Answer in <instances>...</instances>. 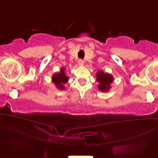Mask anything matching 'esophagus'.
I'll return each instance as SVG.
<instances>
[{"label": "esophagus", "mask_w": 158, "mask_h": 158, "mask_svg": "<svg viewBox=\"0 0 158 158\" xmlns=\"http://www.w3.org/2000/svg\"><path fill=\"white\" fill-rule=\"evenodd\" d=\"M78 63H79V65H83V64H84V63H85V62H84V60H79V61H78Z\"/></svg>", "instance_id": "1"}]
</instances>
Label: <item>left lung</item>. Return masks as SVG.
Wrapping results in <instances>:
<instances>
[{"mask_svg": "<svg viewBox=\"0 0 158 158\" xmlns=\"http://www.w3.org/2000/svg\"><path fill=\"white\" fill-rule=\"evenodd\" d=\"M96 80L99 82L98 85V90L102 92H107L111 87L110 85L113 81V77L110 73L99 71L96 73Z\"/></svg>", "mask_w": 158, "mask_h": 158, "instance_id": "8db88e82", "label": "left lung"}]
</instances>
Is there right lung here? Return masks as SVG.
Segmentation results:
<instances>
[{"instance_id":"obj_1","label":"right lung","mask_w":158,"mask_h":158,"mask_svg":"<svg viewBox=\"0 0 158 158\" xmlns=\"http://www.w3.org/2000/svg\"><path fill=\"white\" fill-rule=\"evenodd\" d=\"M64 71H65V68H62L60 69V72L54 73L52 76V78H51V80L54 83L56 87L60 90H64V85L66 84L68 81V79H69L66 76Z\"/></svg>"}]
</instances>
